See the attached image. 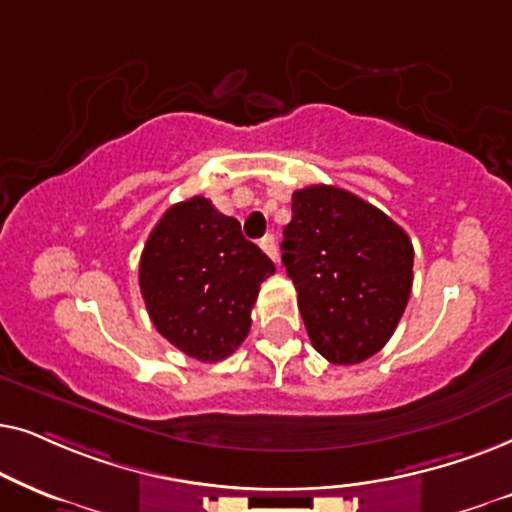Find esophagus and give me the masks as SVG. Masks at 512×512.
<instances>
[{"instance_id": "34e87169", "label": "esophagus", "mask_w": 512, "mask_h": 512, "mask_svg": "<svg viewBox=\"0 0 512 512\" xmlns=\"http://www.w3.org/2000/svg\"><path fill=\"white\" fill-rule=\"evenodd\" d=\"M260 248L267 252V255L271 257V260L274 262H278V245H276V238H274V234H267L260 241Z\"/></svg>"}]
</instances>
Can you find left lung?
Segmentation results:
<instances>
[{"label":"left lung","instance_id":"left-lung-1","mask_svg":"<svg viewBox=\"0 0 512 512\" xmlns=\"http://www.w3.org/2000/svg\"><path fill=\"white\" fill-rule=\"evenodd\" d=\"M281 250L320 356L356 365L384 349L412 292L403 227L346 189L311 185L292 194Z\"/></svg>","mask_w":512,"mask_h":512}]
</instances>
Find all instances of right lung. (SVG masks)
<instances>
[{
    "label": "right lung",
    "instance_id": "1",
    "mask_svg": "<svg viewBox=\"0 0 512 512\" xmlns=\"http://www.w3.org/2000/svg\"><path fill=\"white\" fill-rule=\"evenodd\" d=\"M274 262L203 196L170 206L140 257V292L161 337L201 363L231 356Z\"/></svg>",
    "mask_w": 512,
    "mask_h": 512
}]
</instances>
